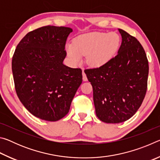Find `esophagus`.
Here are the masks:
<instances>
[{
  "label": "esophagus",
  "mask_w": 160,
  "mask_h": 160,
  "mask_svg": "<svg viewBox=\"0 0 160 160\" xmlns=\"http://www.w3.org/2000/svg\"><path fill=\"white\" fill-rule=\"evenodd\" d=\"M82 80L83 81H88V78L86 76V74L84 72V70H82Z\"/></svg>",
  "instance_id": "obj_1"
}]
</instances>
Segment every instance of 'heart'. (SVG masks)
Wrapping results in <instances>:
<instances>
[{
    "label": "heart",
    "instance_id": "b5f03b06",
    "mask_svg": "<svg viewBox=\"0 0 160 160\" xmlns=\"http://www.w3.org/2000/svg\"><path fill=\"white\" fill-rule=\"evenodd\" d=\"M120 42V37L116 32H90L75 38L73 44L67 45L66 51L68 57L75 64L80 63L82 56H86L88 65L100 67L113 57Z\"/></svg>",
    "mask_w": 160,
    "mask_h": 160
}]
</instances>
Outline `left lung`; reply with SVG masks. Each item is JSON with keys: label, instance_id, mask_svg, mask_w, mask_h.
Masks as SVG:
<instances>
[{"label": "left lung", "instance_id": "1", "mask_svg": "<svg viewBox=\"0 0 160 160\" xmlns=\"http://www.w3.org/2000/svg\"><path fill=\"white\" fill-rule=\"evenodd\" d=\"M122 43L118 54L104 66L85 69L93 89L97 116L103 122L118 123L133 116L148 88V60L136 38L118 29Z\"/></svg>", "mask_w": 160, "mask_h": 160}]
</instances>
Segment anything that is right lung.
<instances>
[{"mask_svg":"<svg viewBox=\"0 0 160 160\" xmlns=\"http://www.w3.org/2000/svg\"><path fill=\"white\" fill-rule=\"evenodd\" d=\"M72 29L47 25L28 32L13 54L12 71L18 98L32 115L56 121L69 112L82 81V70L63 64Z\"/></svg>","mask_w":160,"mask_h":160,"instance_id":"obj_1","label":"right lung"}]
</instances>
